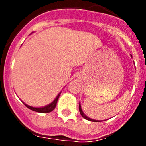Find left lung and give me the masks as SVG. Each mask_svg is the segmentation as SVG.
<instances>
[{
  "instance_id": "8db88e82",
  "label": "left lung",
  "mask_w": 146,
  "mask_h": 146,
  "mask_svg": "<svg viewBox=\"0 0 146 146\" xmlns=\"http://www.w3.org/2000/svg\"><path fill=\"white\" fill-rule=\"evenodd\" d=\"M131 58H132V56H131ZM79 110H80V113L81 115H82L83 118H85V119L88 120V121H93V122H100L101 121H96V120H94V119H91V118H88V117H87L86 115L84 114V113H83V111H82V108H81V105H80V103L79 104Z\"/></svg>"
}]
</instances>
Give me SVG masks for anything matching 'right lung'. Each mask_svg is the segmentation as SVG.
Listing matches in <instances>:
<instances>
[{
  "label": "right lung",
  "instance_id": "add662e5",
  "mask_svg": "<svg viewBox=\"0 0 146 146\" xmlns=\"http://www.w3.org/2000/svg\"><path fill=\"white\" fill-rule=\"evenodd\" d=\"M61 91L58 94V96H56L55 99H54L53 101L52 102L50 103V104H47L46 106H44V107H41V108H34V107H31V106H29L28 104H26L25 103H24L25 106L28 108V109L31 110L35 112H37V113H50V112H52L54 109L56 107V104H57V102H58V99L59 96H60V94H61Z\"/></svg>",
  "mask_w": 146,
  "mask_h": 146
}]
</instances>
